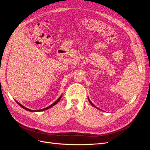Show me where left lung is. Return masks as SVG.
I'll return each mask as SVG.
<instances>
[{
  "label": "left lung",
  "mask_w": 150,
  "mask_h": 150,
  "mask_svg": "<svg viewBox=\"0 0 150 150\" xmlns=\"http://www.w3.org/2000/svg\"><path fill=\"white\" fill-rule=\"evenodd\" d=\"M88 101H89V103H90V104H91V105H92V106H94V107H96V108H97V107H96V106H94V104H93V103H91V101H90V99H89V98H88ZM98 109H99V108H98Z\"/></svg>",
  "instance_id": "1"
}]
</instances>
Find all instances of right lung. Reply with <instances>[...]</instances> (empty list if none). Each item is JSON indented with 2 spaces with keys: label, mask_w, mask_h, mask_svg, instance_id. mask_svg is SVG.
<instances>
[{
  "label": "right lung",
  "mask_w": 150,
  "mask_h": 150,
  "mask_svg": "<svg viewBox=\"0 0 150 150\" xmlns=\"http://www.w3.org/2000/svg\"><path fill=\"white\" fill-rule=\"evenodd\" d=\"M61 98H62V96H61L59 98V99H57L55 102H54L53 104H51V105H50L49 106H48V107H47V108H44V109H42V110H30V109H28V108H27L24 107V106H22V104H21L19 103H18L17 101H16V103H17L18 104H19V105L21 107H22V108L24 109V110H27V111H30V112H38V111L39 112V111H44V110H48V109H49L50 108H51L52 106H54V105H55V104H56L59 101V100L61 99Z\"/></svg>",
  "instance_id": "1"
}]
</instances>
